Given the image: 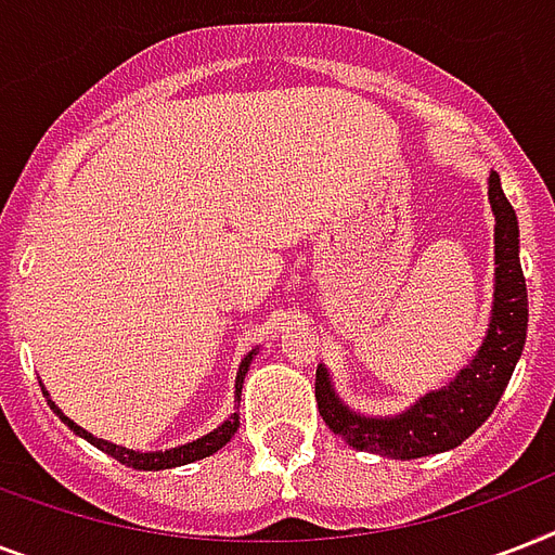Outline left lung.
I'll return each mask as SVG.
<instances>
[{
	"label": "left lung",
	"instance_id": "obj_1",
	"mask_svg": "<svg viewBox=\"0 0 555 555\" xmlns=\"http://www.w3.org/2000/svg\"><path fill=\"white\" fill-rule=\"evenodd\" d=\"M490 204L495 216V299L487 337L478 354L449 386L429 391L395 417H365L351 412L331 386L328 371L317 369V405L322 421L348 447L374 455L412 461L438 455L464 443L499 405L527 339V285L518 261V218L490 172Z\"/></svg>",
	"mask_w": 555,
	"mask_h": 555
}]
</instances>
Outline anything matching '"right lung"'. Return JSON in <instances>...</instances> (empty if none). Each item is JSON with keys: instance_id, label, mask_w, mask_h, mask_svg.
<instances>
[{"instance_id": "right-lung-1", "label": "right lung", "mask_w": 555, "mask_h": 555, "mask_svg": "<svg viewBox=\"0 0 555 555\" xmlns=\"http://www.w3.org/2000/svg\"><path fill=\"white\" fill-rule=\"evenodd\" d=\"M253 354H256V348H253L250 354L242 360V365H238V374H235V400H242V383H244V374H247V369H250ZM42 395L48 397V391H42ZM48 405L54 409L56 417H60V421H63L65 426L74 431V435H80V438L89 440L91 447H98L100 452H106V455H112L115 461H120V464L132 466V469H146V473H155V469H172V466H184V464H192V461H201V457H209L212 452H218L221 447H227V440L233 438L235 429H238V414H230V417H227V421L221 423L218 429H212L209 435H204V438L192 440V443H184V447L167 449V452H134V449L117 447V443H108V440H103V438H94L91 431H86L82 426H77L72 417H65L63 409H60L54 400H48Z\"/></svg>"}]
</instances>
